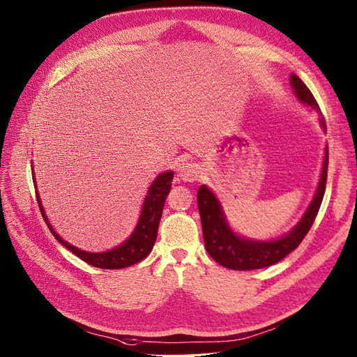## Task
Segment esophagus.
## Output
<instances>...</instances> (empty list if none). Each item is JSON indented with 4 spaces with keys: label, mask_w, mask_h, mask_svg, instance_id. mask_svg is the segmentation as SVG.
Listing matches in <instances>:
<instances>
[{
    "label": "esophagus",
    "mask_w": 357,
    "mask_h": 357,
    "mask_svg": "<svg viewBox=\"0 0 357 357\" xmlns=\"http://www.w3.org/2000/svg\"><path fill=\"white\" fill-rule=\"evenodd\" d=\"M200 173V166L196 165V162L187 161L178 169V179H181L182 182H195L199 178Z\"/></svg>",
    "instance_id": "esophagus-1"
}]
</instances>
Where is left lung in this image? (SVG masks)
<instances>
[{
	"label": "left lung",
	"instance_id": "obj_1",
	"mask_svg": "<svg viewBox=\"0 0 357 357\" xmlns=\"http://www.w3.org/2000/svg\"><path fill=\"white\" fill-rule=\"evenodd\" d=\"M290 85L299 103L317 112L320 127L323 131H326V122L320 107L307 85L294 73L290 75ZM328 146H326L320 179L311 203L296 226L287 231L286 235L277 239L259 241L239 235L229 224L226 213H224L221 206V202L215 196V192L206 185H200L197 191V205L202 220L203 239H205V247L209 256L220 263L221 266L235 271L268 268L289 256L293 250L299 247L302 239L307 236L315 217H317L324 196L326 176H328Z\"/></svg>",
	"mask_w": 357,
	"mask_h": 357
}]
</instances>
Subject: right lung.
Returning <instances> with one entry per match:
<instances>
[{
    "label": "right lung",
    "instance_id": "add662e5",
    "mask_svg": "<svg viewBox=\"0 0 357 357\" xmlns=\"http://www.w3.org/2000/svg\"><path fill=\"white\" fill-rule=\"evenodd\" d=\"M31 170H33V181H34L36 192H37L38 206H40V211H42V215L47 224L49 230L52 231V235L61 245H64L67 250L73 252L75 256L82 259L84 261L91 264V266H96L100 269H122V268L131 266V264H136L140 260H144L145 257H148V254L152 251V248H154L162 208H165V202L172 187L173 170L162 172L154 181H152V184L149 185L145 196V200L142 203L137 224L135 230L131 231V235L124 242L119 243L118 247L103 252H89L85 250H80L75 245H71V243H68L58 235L55 229L52 227V224L49 222V218L42 205V199H40V195L37 191L33 161H31Z\"/></svg>",
    "mask_w": 357,
    "mask_h": 357
}]
</instances>
